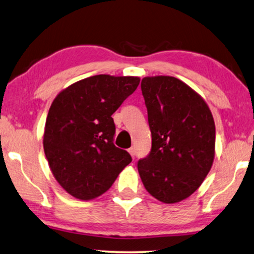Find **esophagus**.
<instances>
[{
    "label": "esophagus",
    "instance_id": "1",
    "mask_svg": "<svg viewBox=\"0 0 254 254\" xmlns=\"http://www.w3.org/2000/svg\"><path fill=\"white\" fill-rule=\"evenodd\" d=\"M128 153H130L132 158L134 159V156H135V149H134V147H131V148H128Z\"/></svg>",
    "mask_w": 254,
    "mask_h": 254
}]
</instances>
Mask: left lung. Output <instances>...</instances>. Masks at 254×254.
<instances>
[{
	"instance_id": "left-lung-1",
	"label": "left lung",
	"mask_w": 254,
	"mask_h": 254,
	"mask_svg": "<svg viewBox=\"0 0 254 254\" xmlns=\"http://www.w3.org/2000/svg\"><path fill=\"white\" fill-rule=\"evenodd\" d=\"M141 92L147 108L152 148L138 161L149 194L166 203L193 193L209 173L215 155V124L201 96L170 76L145 77Z\"/></svg>"
}]
</instances>
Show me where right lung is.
Here are the masks:
<instances>
[{
	"label": "right lung",
	"instance_id": "add662e5",
	"mask_svg": "<svg viewBox=\"0 0 254 254\" xmlns=\"http://www.w3.org/2000/svg\"><path fill=\"white\" fill-rule=\"evenodd\" d=\"M139 77L96 74L59 93L49 108L44 149L56 181L72 197L94 199L132 161L114 145L112 115L139 85Z\"/></svg>",
	"mask_w": 254,
	"mask_h": 254
}]
</instances>
